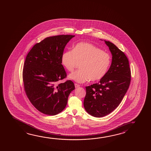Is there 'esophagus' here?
Listing matches in <instances>:
<instances>
[{
	"label": "esophagus",
	"mask_w": 151,
	"mask_h": 151,
	"mask_svg": "<svg viewBox=\"0 0 151 151\" xmlns=\"http://www.w3.org/2000/svg\"><path fill=\"white\" fill-rule=\"evenodd\" d=\"M79 86H80V85H79V84L75 83V87L76 88H78V87H79Z\"/></svg>",
	"instance_id": "1"
}]
</instances>
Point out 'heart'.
Instances as JSON below:
<instances>
[{
  "label": "heart",
  "instance_id": "b5f03b06",
  "mask_svg": "<svg viewBox=\"0 0 151 151\" xmlns=\"http://www.w3.org/2000/svg\"><path fill=\"white\" fill-rule=\"evenodd\" d=\"M62 63L69 72L74 71L78 63L81 69L69 75V79L82 83L91 79L96 81L106 74L111 63L110 55L93 44L79 42L73 50L63 54Z\"/></svg>",
  "mask_w": 151,
  "mask_h": 151
}]
</instances>
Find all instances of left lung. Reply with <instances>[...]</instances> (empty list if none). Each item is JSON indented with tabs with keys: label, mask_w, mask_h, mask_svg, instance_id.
<instances>
[{
	"label": "left lung",
	"mask_w": 151,
	"mask_h": 151,
	"mask_svg": "<svg viewBox=\"0 0 151 151\" xmlns=\"http://www.w3.org/2000/svg\"><path fill=\"white\" fill-rule=\"evenodd\" d=\"M105 42L112 54L111 65L99 83L86 86L84 101L87 112L96 117L106 116L117 108L131 82V69L126 55L112 42Z\"/></svg>",
	"instance_id": "8db88e82"
}]
</instances>
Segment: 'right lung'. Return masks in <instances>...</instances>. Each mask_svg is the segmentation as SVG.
I'll return each mask as SVG.
<instances>
[{
	"mask_svg": "<svg viewBox=\"0 0 151 151\" xmlns=\"http://www.w3.org/2000/svg\"><path fill=\"white\" fill-rule=\"evenodd\" d=\"M74 35L47 37L36 43L28 53L24 64L22 81L25 93L32 105L43 114L55 115L65 108L74 83L67 80L62 56Z\"/></svg>",
	"mask_w": 151,
	"mask_h": 151,
	"instance_id": "add662e5",
	"label": "right lung"
}]
</instances>
